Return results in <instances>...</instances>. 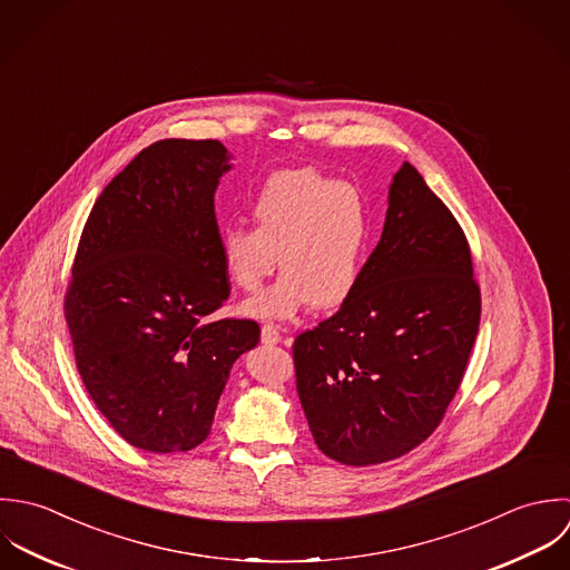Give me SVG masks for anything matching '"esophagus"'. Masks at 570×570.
<instances>
[{
    "instance_id": "obj_1",
    "label": "esophagus",
    "mask_w": 570,
    "mask_h": 570,
    "mask_svg": "<svg viewBox=\"0 0 570 570\" xmlns=\"http://www.w3.org/2000/svg\"><path fill=\"white\" fill-rule=\"evenodd\" d=\"M279 342H284V337L279 335V328H277V326H273V324H264V326H262V343L273 345V343ZM284 343H288V340Z\"/></svg>"
}]
</instances>
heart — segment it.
Here are the masks:
<instances>
[{"mask_svg":"<svg viewBox=\"0 0 570 570\" xmlns=\"http://www.w3.org/2000/svg\"><path fill=\"white\" fill-rule=\"evenodd\" d=\"M255 227L228 225L220 253L230 282L255 293L279 264L282 275L244 304L253 317L291 320L308 304L331 311L358 286L372 220L361 191L313 167L271 174L250 205Z\"/></svg>","mask_w":570,"mask_h":570,"instance_id":"b5f03b06","label":"heart"}]
</instances>
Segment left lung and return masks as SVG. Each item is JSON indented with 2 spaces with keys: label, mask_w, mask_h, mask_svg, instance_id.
Returning a JSON list of instances; mask_svg holds the SVG:
<instances>
[{
  "label": "left lung",
  "mask_w": 570,
  "mask_h": 570,
  "mask_svg": "<svg viewBox=\"0 0 570 570\" xmlns=\"http://www.w3.org/2000/svg\"><path fill=\"white\" fill-rule=\"evenodd\" d=\"M480 326L464 230L410 165L352 297L293 343L317 448L350 466L401 458L441 425Z\"/></svg>",
  "instance_id": "1"
}]
</instances>
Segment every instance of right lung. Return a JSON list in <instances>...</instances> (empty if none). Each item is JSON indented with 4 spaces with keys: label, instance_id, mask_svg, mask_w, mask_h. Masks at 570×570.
Segmentation results:
<instances>
[{
    "label": "right lung",
    "instance_id": "right-lung-1",
    "mask_svg": "<svg viewBox=\"0 0 570 570\" xmlns=\"http://www.w3.org/2000/svg\"><path fill=\"white\" fill-rule=\"evenodd\" d=\"M220 140L165 138L101 191L81 233L63 315L83 385L129 445L198 448L253 320L214 315L230 293L214 194Z\"/></svg>",
    "mask_w": 570,
    "mask_h": 570
}]
</instances>
